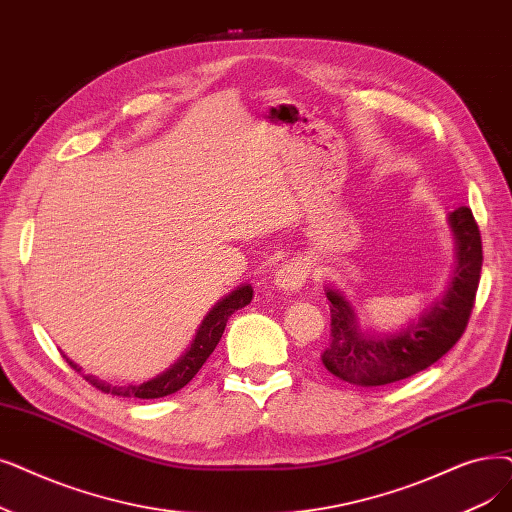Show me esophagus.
<instances>
[{"instance_id":"1","label":"esophagus","mask_w":512,"mask_h":512,"mask_svg":"<svg viewBox=\"0 0 512 512\" xmlns=\"http://www.w3.org/2000/svg\"><path fill=\"white\" fill-rule=\"evenodd\" d=\"M309 274V265L303 259H291L274 276V284L280 293H297L299 288L305 284V278Z\"/></svg>"}]
</instances>
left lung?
<instances>
[{"mask_svg":"<svg viewBox=\"0 0 512 512\" xmlns=\"http://www.w3.org/2000/svg\"><path fill=\"white\" fill-rule=\"evenodd\" d=\"M456 261L446 291L408 326L395 332L362 328L358 311L335 286L330 301V343L322 364L337 379L355 387H381L429 368L446 355L469 324L481 278V234L469 207L448 215Z\"/></svg>","mask_w":512,"mask_h":512,"instance_id":"obj_1","label":"left lung"}]
</instances>
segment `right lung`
I'll list each match as a JSON object with an SVG mask.
<instances>
[{
  "mask_svg": "<svg viewBox=\"0 0 512 512\" xmlns=\"http://www.w3.org/2000/svg\"><path fill=\"white\" fill-rule=\"evenodd\" d=\"M251 299H253L251 284H240V286L234 288L232 293H228L226 297H221L209 309V314L203 318L201 326H198L192 343L188 345V349L180 355V358H177V362H173L167 370H163L157 376H152V379H148L140 385L138 383L113 385V383H106V381L98 379V376H94V374H83V379L90 385H94L96 389H100L102 393H110V395H117V397L157 399V397H165V395L180 391L182 387H186L194 379V374L203 368V364L207 362V358L217 347L221 335H224V330H226L228 318L234 314L236 309L249 305ZM64 360L71 364V368L81 372L79 364H75L73 360L66 358V355H64Z\"/></svg>",
  "mask_w": 512,
  "mask_h": 512,
  "instance_id": "right-lung-1",
  "label": "right lung"
}]
</instances>
